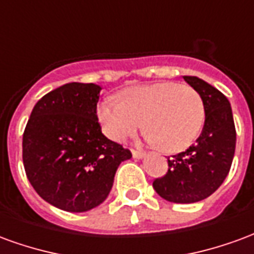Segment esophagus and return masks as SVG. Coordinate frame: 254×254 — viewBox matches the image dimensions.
Returning <instances> with one entry per match:
<instances>
[{
  "label": "esophagus",
  "instance_id": "34e87169",
  "mask_svg": "<svg viewBox=\"0 0 254 254\" xmlns=\"http://www.w3.org/2000/svg\"><path fill=\"white\" fill-rule=\"evenodd\" d=\"M132 155L134 159H141V158H144V152H141V151H136V149H132Z\"/></svg>",
  "mask_w": 254,
  "mask_h": 254
}]
</instances>
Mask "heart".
<instances>
[{
	"instance_id": "1",
	"label": "heart",
	"mask_w": 254,
	"mask_h": 254,
	"mask_svg": "<svg viewBox=\"0 0 254 254\" xmlns=\"http://www.w3.org/2000/svg\"><path fill=\"white\" fill-rule=\"evenodd\" d=\"M96 116L103 133L116 143L133 136L143 124L149 143L180 152L200 134L205 114L200 95L191 87L158 81L124 89L118 100H102Z\"/></svg>"
}]
</instances>
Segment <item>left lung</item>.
<instances>
[{
    "mask_svg": "<svg viewBox=\"0 0 254 254\" xmlns=\"http://www.w3.org/2000/svg\"><path fill=\"white\" fill-rule=\"evenodd\" d=\"M200 95L205 121L196 144L169 159V171L152 187L162 198L177 204H191L211 196L227 177L235 152L233 111L219 89L196 76H184Z\"/></svg>",
    "mask_w": 254,
    "mask_h": 254,
    "instance_id": "1",
    "label": "left lung"
}]
</instances>
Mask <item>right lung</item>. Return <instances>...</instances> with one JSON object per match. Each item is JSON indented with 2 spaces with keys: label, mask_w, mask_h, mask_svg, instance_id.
<instances>
[{
  "label": "right lung",
  "mask_w": 254,
  "mask_h": 254,
  "mask_svg": "<svg viewBox=\"0 0 254 254\" xmlns=\"http://www.w3.org/2000/svg\"><path fill=\"white\" fill-rule=\"evenodd\" d=\"M100 85L67 83L34 106L23 134L25 174L36 193L67 212L105 201L121 162L132 158L102 133L96 105Z\"/></svg>",
  "instance_id": "obj_1"
}]
</instances>
